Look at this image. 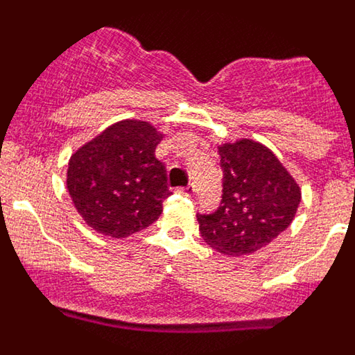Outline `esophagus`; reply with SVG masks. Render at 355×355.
<instances>
[{
	"label": "esophagus",
	"mask_w": 355,
	"mask_h": 355,
	"mask_svg": "<svg viewBox=\"0 0 355 355\" xmlns=\"http://www.w3.org/2000/svg\"><path fill=\"white\" fill-rule=\"evenodd\" d=\"M180 192L183 193V196L190 197V196H192L193 192H196V187H193V184H188V187H183V188H180Z\"/></svg>",
	"instance_id": "obj_1"
}]
</instances>
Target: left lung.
<instances>
[{
  "mask_svg": "<svg viewBox=\"0 0 355 355\" xmlns=\"http://www.w3.org/2000/svg\"><path fill=\"white\" fill-rule=\"evenodd\" d=\"M222 200L197 215L200 236L227 256H245L268 245L291 224L300 188L270 149L254 140L218 147Z\"/></svg>",
  "mask_w": 355,
  "mask_h": 355,
  "instance_id": "obj_1",
  "label": "left lung"
}]
</instances>
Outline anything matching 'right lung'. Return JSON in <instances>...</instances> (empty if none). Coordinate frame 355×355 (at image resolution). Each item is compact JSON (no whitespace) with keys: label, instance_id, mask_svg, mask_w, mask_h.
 I'll use <instances>...</instances> for the list:
<instances>
[{"label":"right lung","instance_id":"obj_1","mask_svg":"<svg viewBox=\"0 0 355 355\" xmlns=\"http://www.w3.org/2000/svg\"><path fill=\"white\" fill-rule=\"evenodd\" d=\"M163 135L144 121H121L69 159L67 190L83 220L112 238L149 227L171 196L165 165L155 156Z\"/></svg>","mask_w":355,"mask_h":355}]
</instances>
